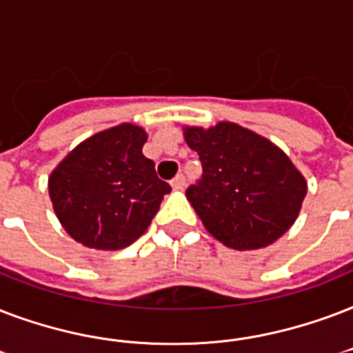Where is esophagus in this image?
<instances>
[{"mask_svg":"<svg viewBox=\"0 0 353 353\" xmlns=\"http://www.w3.org/2000/svg\"><path fill=\"white\" fill-rule=\"evenodd\" d=\"M184 185H185V176H184V174H176V176H174V179L171 180V188H173V190H182Z\"/></svg>","mask_w":353,"mask_h":353,"instance_id":"34e87169","label":"esophagus"}]
</instances>
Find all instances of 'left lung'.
<instances>
[{"mask_svg": "<svg viewBox=\"0 0 353 353\" xmlns=\"http://www.w3.org/2000/svg\"><path fill=\"white\" fill-rule=\"evenodd\" d=\"M182 130L204 171L185 196L217 241L258 250L294 225L307 182L280 147L232 121Z\"/></svg>", "mask_w": 353, "mask_h": 353, "instance_id": "left-lung-1", "label": "left lung"}]
</instances>
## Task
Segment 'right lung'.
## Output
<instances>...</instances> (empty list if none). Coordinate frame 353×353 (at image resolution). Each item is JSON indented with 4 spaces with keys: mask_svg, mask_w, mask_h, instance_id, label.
Listing matches in <instances>:
<instances>
[{
    "mask_svg": "<svg viewBox=\"0 0 353 353\" xmlns=\"http://www.w3.org/2000/svg\"><path fill=\"white\" fill-rule=\"evenodd\" d=\"M145 141V128L119 123L60 160L48 190L68 236L95 250H119L149 228L171 188L143 157Z\"/></svg>",
    "mask_w": 353,
    "mask_h": 353,
    "instance_id": "obj_1",
    "label": "right lung"
}]
</instances>
